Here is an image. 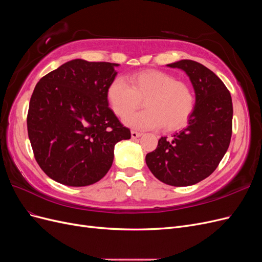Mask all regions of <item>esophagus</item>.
<instances>
[{"instance_id": "1", "label": "esophagus", "mask_w": 262, "mask_h": 262, "mask_svg": "<svg viewBox=\"0 0 262 262\" xmlns=\"http://www.w3.org/2000/svg\"><path fill=\"white\" fill-rule=\"evenodd\" d=\"M141 136H142V133H140V132L131 131V137H132V139H138V138H140Z\"/></svg>"}]
</instances>
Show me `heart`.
<instances>
[{
  "mask_svg": "<svg viewBox=\"0 0 262 262\" xmlns=\"http://www.w3.org/2000/svg\"><path fill=\"white\" fill-rule=\"evenodd\" d=\"M130 84L123 77H116L107 89V99L118 117H124L129 128L145 131L181 128L188 121L194 98L188 85L176 81L161 71H143L130 76ZM144 100L145 111L130 114ZM129 115H128L127 114Z\"/></svg>",
  "mask_w": 262,
  "mask_h": 262,
  "instance_id": "1",
  "label": "heart"
}]
</instances>
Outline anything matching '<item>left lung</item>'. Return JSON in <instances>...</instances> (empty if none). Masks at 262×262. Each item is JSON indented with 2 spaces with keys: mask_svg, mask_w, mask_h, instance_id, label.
Wrapping results in <instances>:
<instances>
[{
  "mask_svg": "<svg viewBox=\"0 0 262 262\" xmlns=\"http://www.w3.org/2000/svg\"><path fill=\"white\" fill-rule=\"evenodd\" d=\"M167 67L180 69L191 82L195 102L188 125L162 137L145 162L153 175L169 186L186 187L209 177L224 157L232 138L233 102L226 86L211 70L192 60Z\"/></svg>",
  "mask_w": 262,
  "mask_h": 262,
  "instance_id": "left-lung-1",
  "label": "left lung"
}]
</instances>
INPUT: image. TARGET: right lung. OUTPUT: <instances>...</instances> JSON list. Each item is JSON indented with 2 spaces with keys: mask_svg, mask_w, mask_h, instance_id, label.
Instances as JSON below:
<instances>
[{
  "mask_svg": "<svg viewBox=\"0 0 262 262\" xmlns=\"http://www.w3.org/2000/svg\"><path fill=\"white\" fill-rule=\"evenodd\" d=\"M117 67L71 60L35 87L28 137L38 165L59 184L85 187L99 181L112 167L115 145L131 138L108 107L107 89Z\"/></svg>",
  "mask_w": 262,
  "mask_h": 262,
  "instance_id": "1",
  "label": "right lung"
}]
</instances>
